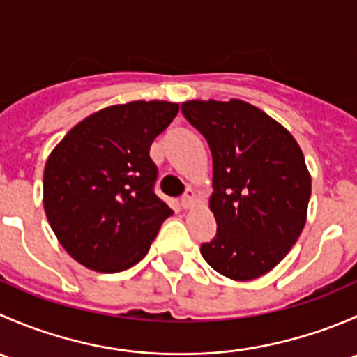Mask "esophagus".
<instances>
[{
  "label": "esophagus",
  "mask_w": 357,
  "mask_h": 357,
  "mask_svg": "<svg viewBox=\"0 0 357 357\" xmlns=\"http://www.w3.org/2000/svg\"><path fill=\"white\" fill-rule=\"evenodd\" d=\"M195 200H197L195 192H193V190H186L185 195L181 197V205H183V208H190L193 204H195Z\"/></svg>",
  "instance_id": "34e87169"
}]
</instances>
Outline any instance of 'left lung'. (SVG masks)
Returning <instances> with one entry per match:
<instances>
[{"label":"left lung","mask_w":357,"mask_h":357,"mask_svg":"<svg viewBox=\"0 0 357 357\" xmlns=\"http://www.w3.org/2000/svg\"><path fill=\"white\" fill-rule=\"evenodd\" d=\"M212 153L208 207L218 231L200 254L238 282L271 271L297 242L307 215L311 176L294 136L242 100L181 105Z\"/></svg>","instance_id":"left-lung-1"}]
</instances>
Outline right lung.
Instances as JSON below:
<instances>
[{"instance_id":"right-lung-1","label":"right lung","mask_w":357,"mask_h":357,"mask_svg":"<svg viewBox=\"0 0 357 357\" xmlns=\"http://www.w3.org/2000/svg\"><path fill=\"white\" fill-rule=\"evenodd\" d=\"M171 102H131L89 115L46 160L43 204L59 242L86 268L138 264L172 214L153 192L150 145L178 114Z\"/></svg>"}]
</instances>
